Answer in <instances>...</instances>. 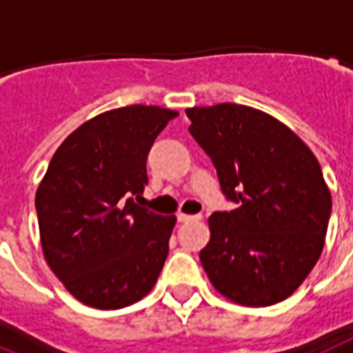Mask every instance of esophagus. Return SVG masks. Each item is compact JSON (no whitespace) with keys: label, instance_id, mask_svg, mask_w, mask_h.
<instances>
[{"label":"esophagus","instance_id":"esophagus-1","mask_svg":"<svg viewBox=\"0 0 353 353\" xmlns=\"http://www.w3.org/2000/svg\"><path fill=\"white\" fill-rule=\"evenodd\" d=\"M199 219H201V216H188V214H183V212H179V214H177V221H181V223L199 221Z\"/></svg>","mask_w":353,"mask_h":353}]
</instances>
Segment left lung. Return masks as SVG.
I'll use <instances>...</instances> for the list:
<instances>
[{
    "instance_id": "obj_1",
    "label": "left lung",
    "mask_w": 353,
    "mask_h": 353,
    "mask_svg": "<svg viewBox=\"0 0 353 353\" xmlns=\"http://www.w3.org/2000/svg\"><path fill=\"white\" fill-rule=\"evenodd\" d=\"M185 112L237 205L208 217L210 241L199 252L206 276L236 305H276L303 285L325 246L332 196L319 161L290 127L257 108Z\"/></svg>"
}]
</instances>
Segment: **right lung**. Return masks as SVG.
<instances>
[{
  "instance_id": "obj_1",
  "label": "right lung",
  "mask_w": 353,
  "mask_h": 353,
  "mask_svg": "<svg viewBox=\"0 0 353 353\" xmlns=\"http://www.w3.org/2000/svg\"><path fill=\"white\" fill-rule=\"evenodd\" d=\"M177 112L130 105L97 114L57 147L36 190L43 256L77 301L99 310L134 305L154 288L176 216L136 205L147 157Z\"/></svg>"
}]
</instances>
